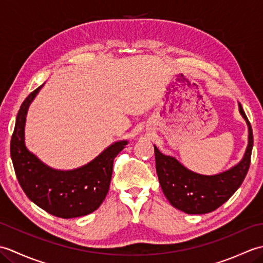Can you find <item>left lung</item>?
<instances>
[{"instance_id":"1","label":"left lung","mask_w":263,"mask_h":263,"mask_svg":"<svg viewBox=\"0 0 263 263\" xmlns=\"http://www.w3.org/2000/svg\"><path fill=\"white\" fill-rule=\"evenodd\" d=\"M239 105V113L249 126V143L243 159L231 170L217 175H201L189 171L171 156L161 154L155 147L156 171L161 190L173 206L186 214H208L224 204L241 186L248 174L253 148V132Z\"/></svg>"}]
</instances>
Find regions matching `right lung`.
I'll return each mask as SVG.
<instances>
[{"label":"right lung","instance_id":"right-lung-1","mask_svg":"<svg viewBox=\"0 0 263 263\" xmlns=\"http://www.w3.org/2000/svg\"><path fill=\"white\" fill-rule=\"evenodd\" d=\"M41 87L21 104L10 143L11 158L19 184L39 208L64 219L91 214L99 208L108 192L117 155L127 141L110 144L90 163L72 171H58L42 163L26 148L25 123L28 107Z\"/></svg>","mask_w":263,"mask_h":263}]
</instances>
